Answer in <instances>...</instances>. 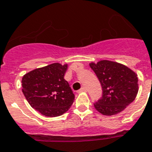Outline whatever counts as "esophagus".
<instances>
[{
    "label": "esophagus",
    "instance_id": "esophagus-1",
    "mask_svg": "<svg viewBox=\"0 0 152 152\" xmlns=\"http://www.w3.org/2000/svg\"><path fill=\"white\" fill-rule=\"evenodd\" d=\"M87 91V89H86V88H84V87H83L82 88H80V90L77 91L78 93H81V92H86Z\"/></svg>",
    "mask_w": 152,
    "mask_h": 152
}]
</instances>
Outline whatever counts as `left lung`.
<instances>
[{
  "instance_id": "1",
  "label": "left lung",
  "mask_w": 152,
  "mask_h": 152,
  "mask_svg": "<svg viewBox=\"0 0 152 152\" xmlns=\"http://www.w3.org/2000/svg\"><path fill=\"white\" fill-rule=\"evenodd\" d=\"M89 65L102 88V96L94 104L96 110L103 115H115L134 101L139 87L137 75L132 69L107 60L91 62Z\"/></svg>"
}]
</instances>
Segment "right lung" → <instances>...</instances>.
<instances>
[{"mask_svg":"<svg viewBox=\"0 0 152 152\" xmlns=\"http://www.w3.org/2000/svg\"><path fill=\"white\" fill-rule=\"evenodd\" d=\"M68 64L53 63L34 69L22 78V91L31 107L42 115L58 117L69 110L75 95L64 79Z\"/></svg>","mask_w":152,"mask_h":152,"instance_id":"1","label":"right lung"}]
</instances>
